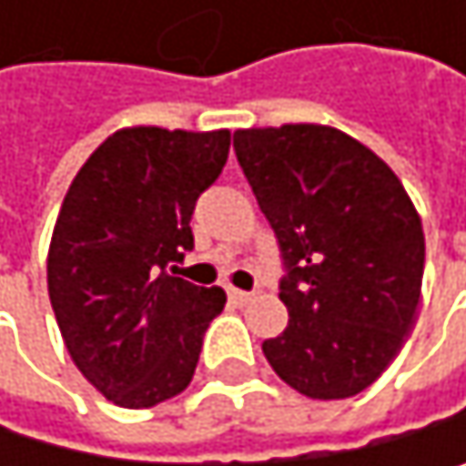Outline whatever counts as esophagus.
Returning a JSON list of instances; mask_svg holds the SVG:
<instances>
[{
	"mask_svg": "<svg viewBox=\"0 0 466 466\" xmlns=\"http://www.w3.org/2000/svg\"><path fill=\"white\" fill-rule=\"evenodd\" d=\"M251 296L254 293H248V290H238V288H228V299L235 301V304H246V301H251Z\"/></svg>",
	"mask_w": 466,
	"mask_h": 466,
	"instance_id": "1",
	"label": "esophagus"
}]
</instances>
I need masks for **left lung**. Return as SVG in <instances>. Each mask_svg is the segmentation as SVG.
I'll return each instance as SVG.
<instances>
[{
  "mask_svg": "<svg viewBox=\"0 0 466 466\" xmlns=\"http://www.w3.org/2000/svg\"><path fill=\"white\" fill-rule=\"evenodd\" d=\"M235 153L285 268L288 327L262 341L268 363L304 397L360 394L417 316L425 235L414 204L383 158L327 125L235 131Z\"/></svg>",
  "mask_w": 466,
  "mask_h": 466,
  "instance_id": "left-lung-1",
  "label": "left lung"
}]
</instances>
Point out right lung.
Segmentation results:
<instances>
[{"label": "right lung", "instance_id": "add662e5", "mask_svg": "<svg viewBox=\"0 0 466 466\" xmlns=\"http://www.w3.org/2000/svg\"><path fill=\"white\" fill-rule=\"evenodd\" d=\"M228 131L122 128L75 176L49 243L46 285L64 344L106 400L153 408L181 394L220 288L170 277L192 212L228 158Z\"/></svg>", "mask_w": 466, "mask_h": 466}]
</instances>
